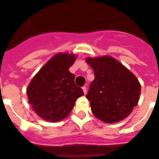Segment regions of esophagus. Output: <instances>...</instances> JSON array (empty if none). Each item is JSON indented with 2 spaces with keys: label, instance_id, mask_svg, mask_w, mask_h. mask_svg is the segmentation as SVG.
<instances>
[{
  "label": "esophagus",
  "instance_id": "1",
  "mask_svg": "<svg viewBox=\"0 0 159 159\" xmlns=\"http://www.w3.org/2000/svg\"><path fill=\"white\" fill-rule=\"evenodd\" d=\"M82 89H83V91H84V93L86 94L87 93V88H86V87H83Z\"/></svg>",
  "mask_w": 159,
  "mask_h": 159
}]
</instances>
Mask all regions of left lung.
Here are the masks:
<instances>
[{
  "instance_id": "left-lung-1",
  "label": "left lung",
  "mask_w": 159,
  "mask_h": 159,
  "mask_svg": "<svg viewBox=\"0 0 159 159\" xmlns=\"http://www.w3.org/2000/svg\"><path fill=\"white\" fill-rule=\"evenodd\" d=\"M86 62L95 74L86 96L94 116L107 123L127 118L137 106L141 92L135 75L109 56L88 57Z\"/></svg>"
}]
</instances>
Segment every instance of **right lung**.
Instances as JSON below:
<instances>
[{"label":"right lung","mask_w":159,"mask_h":159,"mask_svg":"<svg viewBox=\"0 0 159 159\" xmlns=\"http://www.w3.org/2000/svg\"><path fill=\"white\" fill-rule=\"evenodd\" d=\"M74 54L57 53L31 80L27 88L29 104L46 121L58 122L67 117L75 100L84 95L75 84L69 67L75 61Z\"/></svg>","instance_id":"right-lung-1"}]
</instances>
